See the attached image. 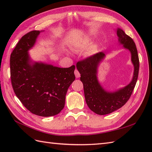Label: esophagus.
Returning a JSON list of instances; mask_svg holds the SVG:
<instances>
[{"label": "esophagus", "instance_id": "34e87169", "mask_svg": "<svg viewBox=\"0 0 152 152\" xmlns=\"http://www.w3.org/2000/svg\"><path fill=\"white\" fill-rule=\"evenodd\" d=\"M74 74H75V76L76 78H79V77H80V74L79 72V71L77 69L74 70Z\"/></svg>", "mask_w": 152, "mask_h": 152}]
</instances>
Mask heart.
I'll use <instances>...</instances> for the list:
<instances>
[{"instance_id": "1", "label": "heart", "mask_w": 152, "mask_h": 152, "mask_svg": "<svg viewBox=\"0 0 152 152\" xmlns=\"http://www.w3.org/2000/svg\"><path fill=\"white\" fill-rule=\"evenodd\" d=\"M89 44H90V41L88 38H84V39L82 40L81 41L76 44V47H78L79 48H82V49H84V48H88L89 46ZM96 48L93 47L88 51V54L90 56V55L95 53L96 52Z\"/></svg>"}]
</instances>
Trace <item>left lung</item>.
Returning a JSON list of instances; mask_svg holds the SVG:
<instances>
[{"label":"left lung","mask_w":152,"mask_h":152,"mask_svg":"<svg viewBox=\"0 0 152 152\" xmlns=\"http://www.w3.org/2000/svg\"><path fill=\"white\" fill-rule=\"evenodd\" d=\"M119 42L124 45L131 53V61L134 70L133 78L129 84L115 92H108L102 88L98 82L96 73L99 63L105 54L99 52L76 64L83 83V91L87 104L91 110L99 115H106L121 108L128 101L136 85L139 71V59L134 42L121 28L117 29Z\"/></svg>","instance_id":"8db88e82"}]
</instances>
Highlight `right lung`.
I'll list each match as a JSON object with an SVG mask.
<instances>
[{"label": "right lung", "mask_w": 152, "mask_h": 152, "mask_svg": "<svg viewBox=\"0 0 152 152\" xmlns=\"http://www.w3.org/2000/svg\"><path fill=\"white\" fill-rule=\"evenodd\" d=\"M40 33L28 32L18 42L10 56V78L15 94L23 105L32 114L49 117L63 109L68 88L75 80V66L31 64L28 50Z\"/></svg>", "instance_id": "obj_1"}]
</instances>
